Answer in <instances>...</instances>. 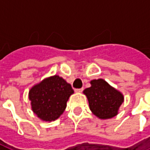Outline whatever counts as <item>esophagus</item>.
<instances>
[{
    "label": "esophagus",
    "mask_w": 150,
    "mask_h": 150,
    "mask_svg": "<svg viewBox=\"0 0 150 150\" xmlns=\"http://www.w3.org/2000/svg\"><path fill=\"white\" fill-rule=\"evenodd\" d=\"M83 90V88H76L75 89V92H82Z\"/></svg>",
    "instance_id": "34e87169"
}]
</instances>
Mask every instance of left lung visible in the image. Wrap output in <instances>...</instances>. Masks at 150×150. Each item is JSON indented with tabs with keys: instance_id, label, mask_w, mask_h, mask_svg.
I'll list each match as a JSON object with an SVG mask.
<instances>
[{
	"instance_id": "left-lung-1",
	"label": "left lung",
	"mask_w": 150,
	"mask_h": 150,
	"mask_svg": "<svg viewBox=\"0 0 150 150\" xmlns=\"http://www.w3.org/2000/svg\"><path fill=\"white\" fill-rule=\"evenodd\" d=\"M91 87L86 88L83 93L88 97L90 109L100 119H108L117 114L124 101L123 95L112 88L104 79H95Z\"/></svg>"
}]
</instances>
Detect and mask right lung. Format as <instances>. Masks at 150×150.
I'll list each match as a JSON object with an SVG mask.
<instances>
[{
    "label": "right lung",
    "mask_w": 150,
    "mask_h": 150,
    "mask_svg": "<svg viewBox=\"0 0 150 150\" xmlns=\"http://www.w3.org/2000/svg\"><path fill=\"white\" fill-rule=\"evenodd\" d=\"M73 93L71 85L59 75H54L31 88L29 99L32 110L38 117L45 121H52L62 115Z\"/></svg>",
    "instance_id": "1"
}]
</instances>
